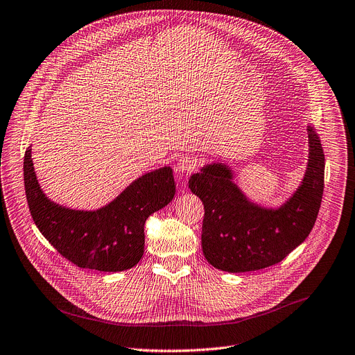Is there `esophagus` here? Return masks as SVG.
<instances>
[{
	"label": "esophagus",
	"instance_id": "34e87169",
	"mask_svg": "<svg viewBox=\"0 0 355 355\" xmlns=\"http://www.w3.org/2000/svg\"><path fill=\"white\" fill-rule=\"evenodd\" d=\"M195 166H196V162L189 157V156H182L178 159V163H177V171L178 173H191L195 170Z\"/></svg>",
	"mask_w": 355,
	"mask_h": 355
}]
</instances>
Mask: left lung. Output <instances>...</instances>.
Segmentation results:
<instances>
[{"label":"left lung","instance_id":"1","mask_svg":"<svg viewBox=\"0 0 355 355\" xmlns=\"http://www.w3.org/2000/svg\"><path fill=\"white\" fill-rule=\"evenodd\" d=\"M309 157L296 191L278 208L251 200L234 182L226 163L214 162L192 174L188 188L205 208L202 251L215 268L247 272L282 261L306 240L323 196L324 155L319 136L308 125Z\"/></svg>","mask_w":355,"mask_h":355}]
</instances>
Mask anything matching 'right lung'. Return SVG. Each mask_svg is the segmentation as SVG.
Wrapping results in <instances>:
<instances>
[{"instance_id":"right-lung-1","label":"right lung","mask_w":355,"mask_h":355,"mask_svg":"<svg viewBox=\"0 0 355 355\" xmlns=\"http://www.w3.org/2000/svg\"><path fill=\"white\" fill-rule=\"evenodd\" d=\"M24 182L32 219L44 239L77 267L104 272L125 271L140 261L146 219L175 195L173 170L166 166L136 178L103 208H66L42 191L31 146L25 151Z\"/></svg>"}]
</instances>
